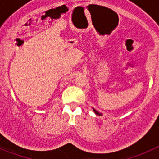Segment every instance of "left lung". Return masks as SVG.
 <instances>
[{"instance_id":"obj_1","label":"left lung","mask_w":159,"mask_h":159,"mask_svg":"<svg viewBox=\"0 0 159 159\" xmlns=\"http://www.w3.org/2000/svg\"><path fill=\"white\" fill-rule=\"evenodd\" d=\"M94 112H95V114L98 115V116H100V115H101V113H99V112H98V111H96L95 109H94Z\"/></svg>"}]
</instances>
